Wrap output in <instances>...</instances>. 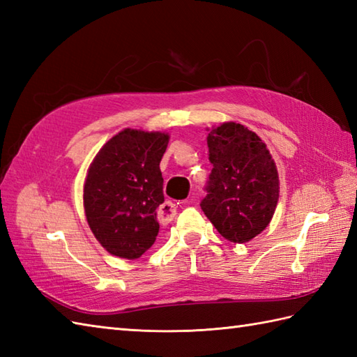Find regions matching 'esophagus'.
Listing matches in <instances>:
<instances>
[{"label":"esophagus","mask_w":357,"mask_h":357,"mask_svg":"<svg viewBox=\"0 0 357 357\" xmlns=\"http://www.w3.org/2000/svg\"><path fill=\"white\" fill-rule=\"evenodd\" d=\"M174 215H176V204L172 201H165L158 210V219L161 224H169Z\"/></svg>","instance_id":"1"}]
</instances>
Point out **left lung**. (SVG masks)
<instances>
[{"mask_svg":"<svg viewBox=\"0 0 357 357\" xmlns=\"http://www.w3.org/2000/svg\"><path fill=\"white\" fill-rule=\"evenodd\" d=\"M213 169L201 208L231 242H248L265 230L279 199V176L267 146L238 123H224L207 136Z\"/></svg>","mask_w":357,"mask_h":357,"instance_id":"1","label":"left lung"}]
</instances>
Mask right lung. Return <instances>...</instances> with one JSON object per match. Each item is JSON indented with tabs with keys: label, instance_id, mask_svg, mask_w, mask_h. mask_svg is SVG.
<instances>
[{
	"label": "right lung",
	"instance_id": "1",
	"mask_svg": "<svg viewBox=\"0 0 357 357\" xmlns=\"http://www.w3.org/2000/svg\"><path fill=\"white\" fill-rule=\"evenodd\" d=\"M169 135L126 128L98 151L84 183L90 230L113 256L138 259L155 244L164 202L159 162Z\"/></svg>",
	"mask_w": 357,
	"mask_h": 357
}]
</instances>
